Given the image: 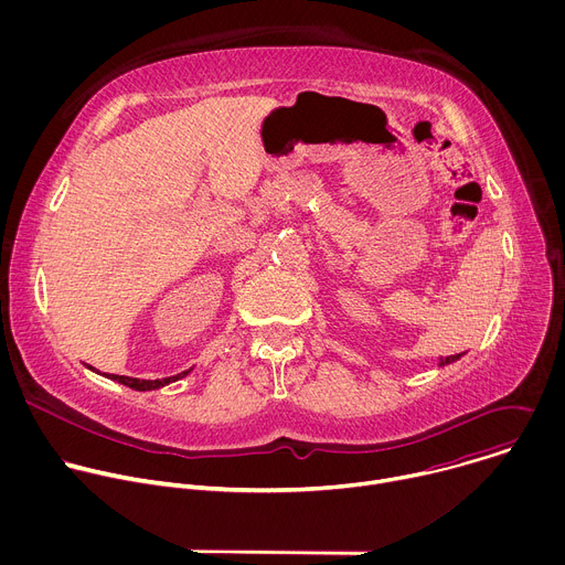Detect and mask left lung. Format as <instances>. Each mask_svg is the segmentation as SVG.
I'll use <instances>...</instances> for the list:
<instances>
[{"label": "left lung", "instance_id": "left-lung-1", "mask_svg": "<svg viewBox=\"0 0 565 565\" xmlns=\"http://www.w3.org/2000/svg\"><path fill=\"white\" fill-rule=\"evenodd\" d=\"M462 355H465V353H458V355H449V358H445V360L440 358V360H438V369H443V366H449V364L458 362Z\"/></svg>", "mask_w": 565, "mask_h": 565}]
</instances>
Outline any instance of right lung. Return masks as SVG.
I'll use <instances>...</instances> for the list:
<instances>
[{
  "mask_svg": "<svg viewBox=\"0 0 565 565\" xmlns=\"http://www.w3.org/2000/svg\"><path fill=\"white\" fill-rule=\"evenodd\" d=\"M87 369L96 371V369L89 366V364H87ZM190 373H192V369H188V371H183V373H177V375H170V377H163V380H140V377H127V375H114V373H100V375H105L107 380L120 382V384H125V386H129V388H134V391H156V388H163V386H168V384H172V382L183 380V377L190 375Z\"/></svg>",
  "mask_w": 565,
  "mask_h": 565,
  "instance_id": "right-lung-1",
  "label": "right lung"
}]
</instances>
